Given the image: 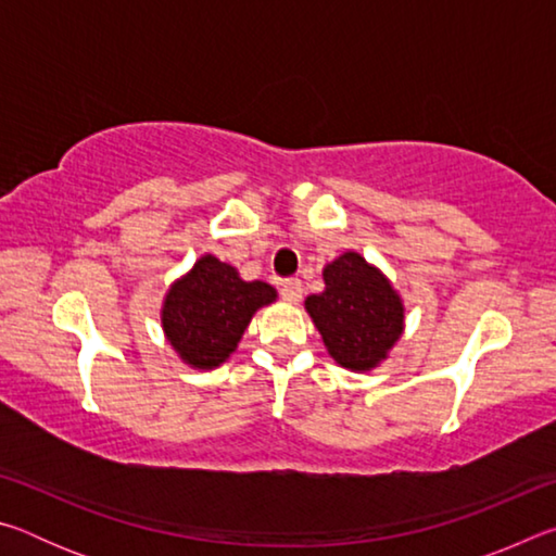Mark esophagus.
Masks as SVG:
<instances>
[{
	"instance_id": "34e87169",
	"label": "esophagus",
	"mask_w": 556,
	"mask_h": 556,
	"mask_svg": "<svg viewBox=\"0 0 556 556\" xmlns=\"http://www.w3.org/2000/svg\"><path fill=\"white\" fill-rule=\"evenodd\" d=\"M281 299L289 301V304H299L301 294H304V287H301L299 279H285L281 281Z\"/></svg>"
}]
</instances>
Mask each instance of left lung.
I'll return each mask as SVG.
<instances>
[{
    "label": "left lung",
    "instance_id": "left-lung-1",
    "mask_svg": "<svg viewBox=\"0 0 556 556\" xmlns=\"http://www.w3.org/2000/svg\"><path fill=\"white\" fill-rule=\"evenodd\" d=\"M324 285L321 294L306 296L304 306L328 355L345 370H375L404 333L400 291L353 250L328 262Z\"/></svg>",
    "mask_w": 556,
    "mask_h": 556
}]
</instances>
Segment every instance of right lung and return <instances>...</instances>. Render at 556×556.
I'll use <instances>...</instances> for the list:
<instances>
[{"instance_id":"right-lung-1","label":"right lung","mask_w":556,"mask_h":556,"mask_svg":"<svg viewBox=\"0 0 556 556\" xmlns=\"http://www.w3.org/2000/svg\"><path fill=\"white\" fill-rule=\"evenodd\" d=\"M277 301L267 281H244L215 255H203L168 287L162 328L176 355L193 370H213L238 348L262 306Z\"/></svg>"}]
</instances>
